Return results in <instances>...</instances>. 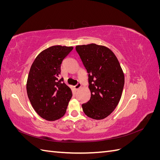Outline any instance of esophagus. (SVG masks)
<instances>
[{"label": "esophagus", "instance_id": "obj_1", "mask_svg": "<svg viewBox=\"0 0 160 160\" xmlns=\"http://www.w3.org/2000/svg\"><path fill=\"white\" fill-rule=\"evenodd\" d=\"M81 83H77V84L75 86V89L77 90V89H79L81 88Z\"/></svg>", "mask_w": 160, "mask_h": 160}]
</instances>
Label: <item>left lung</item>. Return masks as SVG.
<instances>
[{
	"mask_svg": "<svg viewBox=\"0 0 160 160\" xmlns=\"http://www.w3.org/2000/svg\"><path fill=\"white\" fill-rule=\"evenodd\" d=\"M88 72L91 98L82 104L85 114L103 119L118 105L124 86V74L119 62L109 48L92 43L75 47Z\"/></svg>",
	"mask_w": 160,
	"mask_h": 160,
	"instance_id": "left-lung-1",
	"label": "left lung"
}]
</instances>
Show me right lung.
<instances>
[{
    "instance_id": "add662e5",
    "label": "right lung",
    "mask_w": 160,
    "mask_h": 160,
    "mask_svg": "<svg viewBox=\"0 0 160 160\" xmlns=\"http://www.w3.org/2000/svg\"><path fill=\"white\" fill-rule=\"evenodd\" d=\"M72 49L61 45L48 48L38 55L30 69L28 98L38 115L47 121L62 118L71 99V90L60 74L62 62Z\"/></svg>"
}]
</instances>
